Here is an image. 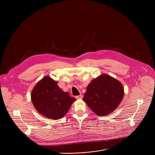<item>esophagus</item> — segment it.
I'll return each mask as SVG.
<instances>
[{
    "label": "esophagus",
    "instance_id": "obj_1",
    "mask_svg": "<svg viewBox=\"0 0 155 155\" xmlns=\"http://www.w3.org/2000/svg\"><path fill=\"white\" fill-rule=\"evenodd\" d=\"M76 98L77 100H81L82 98V95H78L76 97Z\"/></svg>",
    "mask_w": 155,
    "mask_h": 155
}]
</instances>
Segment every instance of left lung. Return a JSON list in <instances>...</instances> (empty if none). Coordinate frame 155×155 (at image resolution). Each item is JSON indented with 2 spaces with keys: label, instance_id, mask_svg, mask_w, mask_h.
Segmentation results:
<instances>
[{
  "label": "left lung",
  "instance_id": "8db88e82",
  "mask_svg": "<svg viewBox=\"0 0 155 155\" xmlns=\"http://www.w3.org/2000/svg\"><path fill=\"white\" fill-rule=\"evenodd\" d=\"M124 95V89L120 82L102 74L89 84L83 100L96 114L104 116L118 107Z\"/></svg>",
  "mask_w": 155,
  "mask_h": 155
}]
</instances>
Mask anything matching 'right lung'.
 <instances>
[{
  "mask_svg": "<svg viewBox=\"0 0 155 155\" xmlns=\"http://www.w3.org/2000/svg\"><path fill=\"white\" fill-rule=\"evenodd\" d=\"M58 82L50 77L45 76L32 90L31 100L38 113L49 119H61L76 100L64 92L58 85Z\"/></svg>",
  "mask_w": 155,
  "mask_h": 155,
  "instance_id": "obj_1",
  "label": "right lung"
}]
</instances>
